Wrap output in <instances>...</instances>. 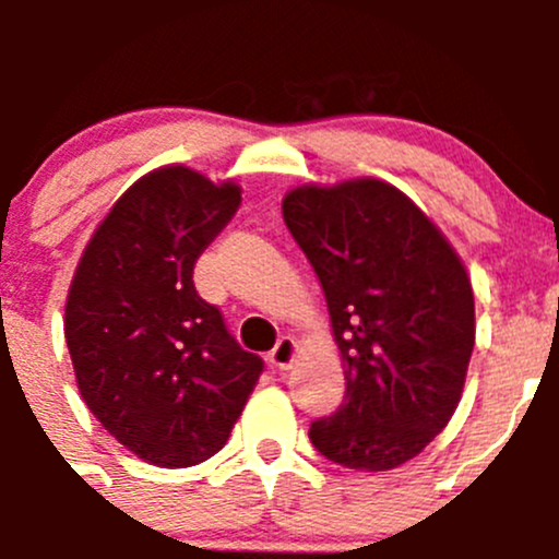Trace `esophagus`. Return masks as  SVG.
I'll return each mask as SVG.
<instances>
[{"label":"esophagus","mask_w":559,"mask_h":559,"mask_svg":"<svg viewBox=\"0 0 559 559\" xmlns=\"http://www.w3.org/2000/svg\"><path fill=\"white\" fill-rule=\"evenodd\" d=\"M267 359H270V365H273V368L289 370L292 365H295V359H297V341H295V337H289V335L281 337V341L275 343L273 352H270Z\"/></svg>","instance_id":"1"}]
</instances>
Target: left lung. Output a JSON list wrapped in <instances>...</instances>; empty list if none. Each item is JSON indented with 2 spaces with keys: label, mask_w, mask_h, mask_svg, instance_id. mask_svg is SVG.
Returning a JSON list of instances; mask_svg holds the SVG:
<instances>
[{
  "label": "left lung",
  "mask_w": 559,
  "mask_h": 559,
  "mask_svg": "<svg viewBox=\"0 0 559 559\" xmlns=\"http://www.w3.org/2000/svg\"><path fill=\"white\" fill-rule=\"evenodd\" d=\"M284 222L326 297L346 397L311 443L352 471H392L449 425L476 343L467 270L441 229L379 178L297 186Z\"/></svg>",
  "instance_id": "left-lung-1"
}]
</instances>
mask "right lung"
<instances>
[{
  "instance_id": "add662e5",
  "label": "right lung",
  "mask_w": 559,
  "mask_h": 559,
  "mask_svg": "<svg viewBox=\"0 0 559 559\" xmlns=\"http://www.w3.org/2000/svg\"><path fill=\"white\" fill-rule=\"evenodd\" d=\"M238 207L233 180L159 167L118 197L72 275L64 337L78 389L99 425L151 465L216 454L264 368L191 278Z\"/></svg>"
}]
</instances>
